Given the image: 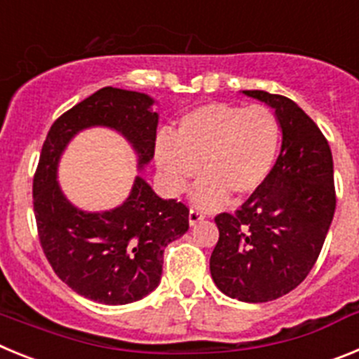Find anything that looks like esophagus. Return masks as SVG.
I'll return each mask as SVG.
<instances>
[{
    "mask_svg": "<svg viewBox=\"0 0 359 359\" xmlns=\"http://www.w3.org/2000/svg\"><path fill=\"white\" fill-rule=\"evenodd\" d=\"M203 219H205V214H203V212L196 210V208H190V212H189V223H190V226H194V224L201 223Z\"/></svg>",
    "mask_w": 359,
    "mask_h": 359,
    "instance_id": "obj_1",
    "label": "esophagus"
}]
</instances>
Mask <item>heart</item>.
<instances>
[{"label":"heart","mask_w":359,"mask_h":359,"mask_svg":"<svg viewBox=\"0 0 359 359\" xmlns=\"http://www.w3.org/2000/svg\"><path fill=\"white\" fill-rule=\"evenodd\" d=\"M280 126L264 106L205 104L180 120L174 138L156 140V163L165 187L177 194L199 172L196 205L217 208L230 194L244 199L266 183L277 160Z\"/></svg>","instance_id":"1"}]
</instances>
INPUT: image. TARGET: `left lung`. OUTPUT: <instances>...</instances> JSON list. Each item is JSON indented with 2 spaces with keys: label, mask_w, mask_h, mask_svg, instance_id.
<instances>
[{
  "label": "left lung",
  "mask_w": 359,
  "mask_h": 359,
  "mask_svg": "<svg viewBox=\"0 0 359 359\" xmlns=\"http://www.w3.org/2000/svg\"><path fill=\"white\" fill-rule=\"evenodd\" d=\"M243 93L275 109L280 154L236 214L215 215L210 273L226 297L259 304L293 291L315 266L334 215V170L325 136L293 100L261 90Z\"/></svg>",
  "instance_id": "8db88e82"
}]
</instances>
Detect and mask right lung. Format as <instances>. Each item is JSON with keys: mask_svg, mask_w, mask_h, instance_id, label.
<instances>
[{"mask_svg": "<svg viewBox=\"0 0 359 359\" xmlns=\"http://www.w3.org/2000/svg\"><path fill=\"white\" fill-rule=\"evenodd\" d=\"M152 104L145 93L102 88L53 122L41 151L32 190L41 246L57 277L93 302L123 306L156 290L167 244L189 230V208L136 176L120 207L84 212L62 194L57 167L73 136L100 126L120 133L144 169L156 145Z\"/></svg>", "mask_w": 359, "mask_h": 359, "instance_id": "1", "label": "right lung"}]
</instances>
